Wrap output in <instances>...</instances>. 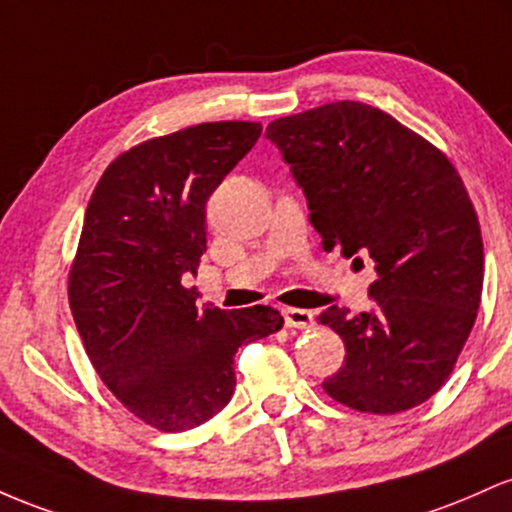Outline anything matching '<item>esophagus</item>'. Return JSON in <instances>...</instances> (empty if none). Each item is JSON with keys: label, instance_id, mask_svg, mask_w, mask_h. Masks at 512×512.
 Returning a JSON list of instances; mask_svg holds the SVG:
<instances>
[{"label": "esophagus", "instance_id": "34e87169", "mask_svg": "<svg viewBox=\"0 0 512 512\" xmlns=\"http://www.w3.org/2000/svg\"><path fill=\"white\" fill-rule=\"evenodd\" d=\"M283 317L290 329H309V326H314V312H309V309L287 307L283 309Z\"/></svg>", "mask_w": 512, "mask_h": 512}]
</instances>
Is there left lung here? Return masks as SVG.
<instances>
[{
	"label": "left lung",
	"mask_w": 512,
	"mask_h": 512,
	"mask_svg": "<svg viewBox=\"0 0 512 512\" xmlns=\"http://www.w3.org/2000/svg\"><path fill=\"white\" fill-rule=\"evenodd\" d=\"M324 251L375 266L370 312L319 314L346 343L324 392L355 411L399 413L430 399L467 343L484 287V244L467 188L421 135L360 101L273 120Z\"/></svg>",
	"instance_id": "obj_1"
}]
</instances>
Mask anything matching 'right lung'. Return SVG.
Segmentation results:
<instances>
[{
    "mask_svg": "<svg viewBox=\"0 0 512 512\" xmlns=\"http://www.w3.org/2000/svg\"><path fill=\"white\" fill-rule=\"evenodd\" d=\"M261 123L225 120L154 137L103 171L70 271L86 355L116 399L164 433L210 421L234 394L241 343L283 329L278 309L195 307L181 285L208 251L205 203Z\"/></svg>",
    "mask_w": 512,
    "mask_h": 512,
    "instance_id": "1",
    "label": "right lung"
}]
</instances>
